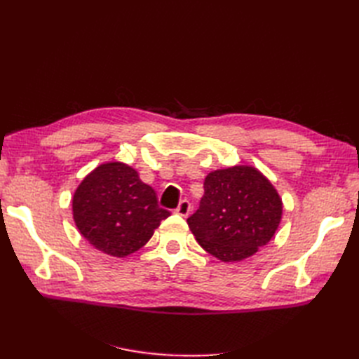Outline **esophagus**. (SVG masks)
Instances as JSON below:
<instances>
[{"label": "esophagus", "mask_w": 359, "mask_h": 359, "mask_svg": "<svg viewBox=\"0 0 359 359\" xmlns=\"http://www.w3.org/2000/svg\"><path fill=\"white\" fill-rule=\"evenodd\" d=\"M190 211H191V205H190V202L187 199L181 201L180 205L177 206V210H175V212L178 215H182V217H187L190 214Z\"/></svg>", "instance_id": "1"}]
</instances>
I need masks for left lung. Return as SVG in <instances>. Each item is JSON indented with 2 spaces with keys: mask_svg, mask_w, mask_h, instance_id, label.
Listing matches in <instances>:
<instances>
[{
  "mask_svg": "<svg viewBox=\"0 0 359 359\" xmlns=\"http://www.w3.org/2000/svg\"><path fill=\"white\" fill-rule=\"evenodd\" d=\"M199 210L187 219L199 245L222 262H240L276 235L283 201L262 172L250 165L217 169L203 182Z\"/></svg>",
  "mask_w": 359,
  "mask_h": 359,
  "instance_id": "8db88e82",
  "label": "left lung"
}]
</instances>
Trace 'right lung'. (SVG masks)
Returning a JSON list of instances; mask_svg holds the SVG:
<instances>
[{
  "label": "right lung",
  "mask_w": 359,
  "mask_h": 359,
  "mask_svg": "<svg viewBox=\"0 0 359 359\" xmlns=\"http://www.w3.org/2000/svg\"><path fill=\"white\" fill-rule=\"evenodd\" d=\"M73 220L94 248L126 257L142 248L169 211L153 187L123 161H106L86 175L72 199Z\"/></svg>",
  "instance_id": "obj_1"
}]
</instances>
